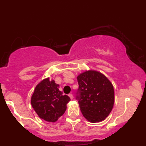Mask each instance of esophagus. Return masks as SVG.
Instances as JSON below:
<instances>
[{
  "instance_id": "1",
  "label": "esophagus",
  "mask_w": 146,
  "mask_h": 146,
  "mask_svg": "<svg viewBox=\"0 0 146 146\" xmlns=\"http://www.w3.org/2000/svg\"><path fill=\"white\" fill-rule=\"evenodd\" d=\"M68 96H69V98L71 99H73V94H72V93H70V94H68Z\"/></svg>"
}]
</instances>
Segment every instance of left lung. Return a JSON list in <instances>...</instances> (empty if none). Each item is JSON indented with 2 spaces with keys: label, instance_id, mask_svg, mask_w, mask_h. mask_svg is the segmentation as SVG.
<instances>
[{
  "label": "left lung",
  "instance_id": "obj_1",
  "mask_svg": "<svg viewBox=\"0 0 146 146\" xmlns=\"http://www.w3.org/2000/svg\"><path fill=\"white\" fill-rule=\"evenodd\" d=\"M80 110L86 119L97 123L106 119L115 103V92L107 77L95 70H88L77 77Z\"/></svg>",
  "mask_w": 146,
  "mask_h": 146
}]
</instances>
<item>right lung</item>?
<instances>
[{"instance_id":"1","label":"right lung","mask_w":146,"mask_h":146,"mask_svg":"<svg viewBox=\"0 0 146 146\" xmlns=\"http://www.w3.org/2000/svg\"><path fill=\"white\" fill-rule=\"evenodd\" d=\"M60 85L46 78L37 84L31 98V104L38 117L48 122H56L65 113L71 100L59 90Z\"/></svg>"}]
</instances>
